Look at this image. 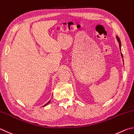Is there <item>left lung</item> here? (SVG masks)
Listing matches in <instances>:
<instances>
[{
	"label": "left lung",
	"mask_w": 134,
	"mask_h": 134,
	"mask_svg": "<svg viewBox=\"0 0 134 134\" xmlns=\"http://www.w3.org/2000/svg\"><path fill=\"white\" fill-rule=\"evenodd\" d=\"M116 39H117V41H118V43H119V49H120V51H121V41H120V39H119V37H118V36H116ZM121 56H122V58H123L122 54V53H121Z\"/></svg>",
	"instance_id": "left-lung-1"
}]
</instances>
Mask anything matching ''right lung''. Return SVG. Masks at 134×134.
I'll use <instances>...</instances> for the list:
<instances>
[{
  "label": "right lung",
  "instance_id": "add662e5",
  "mask_svg": "<svg viewBox=\"0 0 134 134\" xmlns=\"http://www.w3.org/2000/svg\"><path fill=\"white\" fill-rule=\"evenodd\" d=\"M51 102V100H49V102H48V103H47V104H45V105H43V107H44V106H46V105H48V104H49V102Z\"/></svg>",
  "mask_w": 134,
  "mask_h": 134
}]
</instances>
